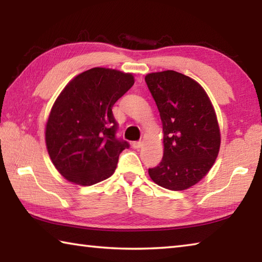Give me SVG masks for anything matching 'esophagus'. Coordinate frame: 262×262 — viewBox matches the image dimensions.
<instances>
[{
    "mask_svg": "<svg viewBox=\"0 0 262 262\" xmlns=\"http://www.w3.org/2000/svg\"><path fill=\"white\" fill-rule=\"evenodd\" d=\"M142 145H143V142H141V141L133 142V148L134 149H140V148H142Z\"/></svg>",
    "mask_w": 262,
    "mask_h": 262,
    "instance_id": "esophagus-1",
    "label": "esophagus"
}]
</instances>
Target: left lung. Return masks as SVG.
Here are the masks:
<instances>
[{
	"label": "left lung",
	"instance_id": "1",
	"mask_svg": "<svg viewBox=\"0 0 262 262\" xmlns=\"http://www.w3.org/2000/svg\"><path fill=\"white\" fill-rule=\"evenodd\" d=\"M145 82L161 115L164 144L162 162L149 168V176L166 189H187L219 156L221 133L214 106L200 84L174 70L148 74Z\"/></svg>",
	"mask_w": 262,
	"mask_h": 262
}]
</instances>
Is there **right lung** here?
<instances>
[{
  "mask_svg": "<svg viewBox=\"0 0 262 262\" xmlns=\"http://www.w3.org/2000/svg\"><path fill=\"white\" fill-rule=\"evenodd\" d=\"M133 84V74L96 67L77 75L61 91L48 115L45 141L64 179L91 186L114 173L119 155L129 144L115 137L112 107Z\"/></svg>",
  "mask_w": 262,
  "mask_h": 262,
  "instance_id": "right-lung-1",
  "label": "right lung"
}]
</instances>
